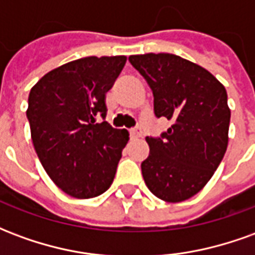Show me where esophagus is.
Here are the masks:
<instances>
[{
	"instance_id": "esophagus-1",
	"label": "esophagus",
	"mask_w": 255,
	"mask_h": 255,
	"mask_svg": "<svg viewBox=\"0 0 255 255\" xmlns=\"http://www.w3.org/2000/svg\"><path fill=\"white\" fill-rule=\"evenodd\" d=\"M129 136L132 139H138L142 136V129L140 128H135V129H131L129 131Z\"/></svg>"
}]
</instances>
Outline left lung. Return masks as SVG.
Returning <instances> with one entry per match:
<instances>
[{
    "label": "left lung",
    "instance_id": "8db88e82",
    "mask_svg": "<svg viewBox=\"0 0 255 255\" xmlns=\"http://www.w3.org/2000/svg\"><path fill=\"white\" fill-rule=\"evenodd\" d=\"M154 95L157 117L172 120L161 138L146 136L144 183L165 202H183L212 179L228 146L227 90L208 69L169 53L129 56Z\"/></svg>",
    "mask_w": 255,
    "mask_h": 255
}]
</instances>
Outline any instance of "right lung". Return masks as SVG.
<instances>
[{
  "mask_svg": "<svg viewBox=\"0 0 255 255\" xmlns=\"http://www.w3.org/2000/svg\"><path fill=\"white\" fill-rule=\"evenodd\" d=\"M126 56L73 60L54 68L31 89L27 119L42 166L53 183L78 199L111 187L129 133L97 119L106 116V93Z\"/></svg>",
  "mask_w": 255,
  "mask_h": 255,
  "instance_id": "1",
  "label": "right lung"
}]
</instances>
